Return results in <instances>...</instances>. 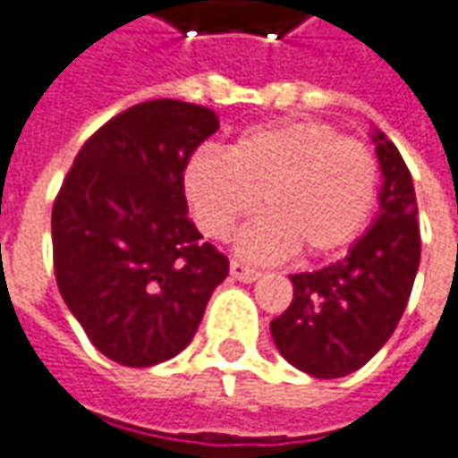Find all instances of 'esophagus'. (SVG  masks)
Segmentation results:
<instances>
[{"label":"esophagus","instance_id":"1","mask_svg":"<svg viewBox=\"0 0 458 458\" xmlns=\"http://www.w3.org/2000/svg\"><path fill=\"white\" fill-rule=\"evenodd\" d=\"M230 277L238 280V283H256L261 277V272L254 267H246L241 261H230Z\"/></svg>","mask_w":458,"mask_h":458}]
</instances>
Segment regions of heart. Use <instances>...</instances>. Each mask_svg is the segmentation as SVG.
<instances>
[{"label":"heart","mask_w":458,"mask_h":458,"mask_svg":"<svg viewBox=\"0 0 458 458\" xmlns=\"http://www.w3.org/2000/svg\"><path fill=\"white\" fill-rule=\"evenodd\" d=\"M183 197L204 235L223 241L261 197L264 215L235 241L251 261L301 251L321 259L350 246L378 197V163L358 140L324 122L246 129L225 155L199 149L181 174Z\"/></svg>","instance_id":"1"}]
</instances>
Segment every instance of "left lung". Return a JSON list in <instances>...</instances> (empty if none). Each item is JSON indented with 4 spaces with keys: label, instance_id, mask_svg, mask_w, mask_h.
Segmentation results:
<instances>
[{
    "label": "left lung",
    "instance_id": "obj_1",
    "mask_svg": "<svg viewBox=\"0 0 458 458\" xmlns=\"http://www.w3.org/2000/svg\"><path fill=\"white\" fill-rule=\"evenodd\" d=\"M370 140L384 178L376 220L344 259L293 275V303L269 324L280 355L313 378L355 373L386 344L420 267L412 175L384 131Z\"/></svg>",
    "mask_w": 458,
    "mask_h": 458
}]
</instances>
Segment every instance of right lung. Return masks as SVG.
I'll return each instance as SVG.
<instances>
[{
    "mask_svg": "<svg viewBox=\"0 0 458 458\" xmlns=\"http://www.w3.org/2000/svg\"><path fill=\"white\" fill-rule=\"evenodd\" d=\"M220 129L215 111L148 100L82 145L51 212L59 293L88 339L129 368L175 358L228 259L189 220L181 174Z\"/></svg>",
    "mask_w": 458,
    "mask_h": 458,
    "instance_id": "obj_1",
    "label": "right lung"
}]
</instances>
